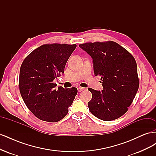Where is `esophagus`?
<instances>
[{
	"mask_svg": "<svg viewBox=\"0 0 156 156\" xmlns=\"http://www.w3.org/2000/svg\"><path fill=\"white\" fill-rule=\"evenodd\" d=\"M84 90V88H82V87H78V88H77V90H78L79 92Z\"/></svg>",
	"mask_w": 156,
	"mask_h": 156,
	"instance_id": "esophagus-1",
	"label": "esophagus"
}]
</instances>
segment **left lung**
Returning <instances> with one entry per match:
<instances>
[{
  "label": "left lung",
  "instance_id": "left-lung-1",
  "mask_svg": "<svg viewBox=\"0 0 156 156\" xmlns=\"http://www.w3.org/2000/svg\"><path fill=\"white\" fill-rule=\"evenodd\" d=\"M91 56L94 72L100 75L101 91L88 88L92 97L90 111L98 119L111 121L128 110L139 89L137 66L134 57L123 47L112 41L80 44Z\"/></svg>",
  "mask_w": 156,
  "mask_h": 156
}]
</instances>
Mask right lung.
Instances as JSON below:
<instances>
[{
    "mask_svg": "<svg viewBox=\"0 0 156 156\" xmlns=\"http://www.w3.org/2000/svg\"><path fill=\"white\" fill-rule=\"evenodd\" d=\"M77 45L45 44L23 60L19 76L20 90L28 108L37 119L56 122L68 114L77 89H66L53 81L64 72L68 58Z\"/></svg>",
    "mask_w": 156,
    "mask_h": 156,
    "instance_id": "right-lung-1",
    "label": "right lung"
}]
</instances>
